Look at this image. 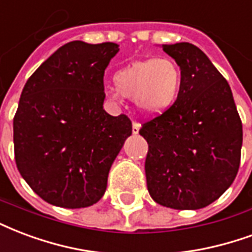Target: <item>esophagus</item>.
Instances as JSON below:
<instances>
[{"label": "esophagus", "mask_w": 252, "mask_h": 252, "mask_svg": "<svg viewBox=\"0 0 252 252\" xmlns=\"http://www.w3.org/2000/svg\"><path fill=\"white\" fill-rule=\"evenodd\" d=\"M140 124L139 123H136V121H133V124H132V132H133V135H137L139 133V131H140Z\"/></svg>", "instance_id": "obj_1"}]
</instances>
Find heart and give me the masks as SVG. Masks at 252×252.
Returning a JSON list of instances; mask_svg holds the SVG:
<instances>
[{
	"instance_id": "1",
	"label": "heart",
	"mask_w": 252,
	"mask_h": 252,
	"mask_svg": "<svg viewBox=\"0 0 252 252\" xmlns=\"http://www.w3.org/2000/svg\"><path fill=\"white\" fill-rule=\"evenodd\" d=\"M115 85L117 92H109L112 100H117L120 93L132 98L144 116L156 117L168 112L178 101L183 72L171 59L143 60L120 69L115 74Z\"/></svg>"
}]
</instances>
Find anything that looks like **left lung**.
Returning a JSON list of instances; mask_svg holds the SVG:
<instances>
[{"label":"left lung","mask_w":252,"mask_h":252,"mask_svg":"<svg viewBox=\"0 0 252 252\" xmlns=\"http://www.w3.org/2000/svg\"><path fill=\"white\" fill-rule=\"evenodd\" d=\"M182 68L183 85L168 112L143 124L148 143L147 187L155 202L199 210L215 202L235 179L243 131L227 80L189 42L161 45Z\"/></svg>","instance_id":"left-lung-1"}]
</instances>
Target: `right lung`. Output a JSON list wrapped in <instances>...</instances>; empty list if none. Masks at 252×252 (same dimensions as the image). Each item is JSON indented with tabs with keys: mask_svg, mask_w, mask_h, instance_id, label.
<instances>
[{
	"mask_svg": "<svg viewBox=\"0 0 252 252\" xmlns=\"http://www.w3.org/2000/svg\"><path fill=\"white\" fill-rule=\"evenodd\" d=\"M115 42L72 41L56 50L22 89L13 120L17 168L45 202L64 208L93 206L132 123L104 111V72Z\"/></svg>",
	"mask_w": 252,
	"mask_h": 252,
	"instance_id": "right-lung-1",
	"label": "right lung"
}]
</instances>
